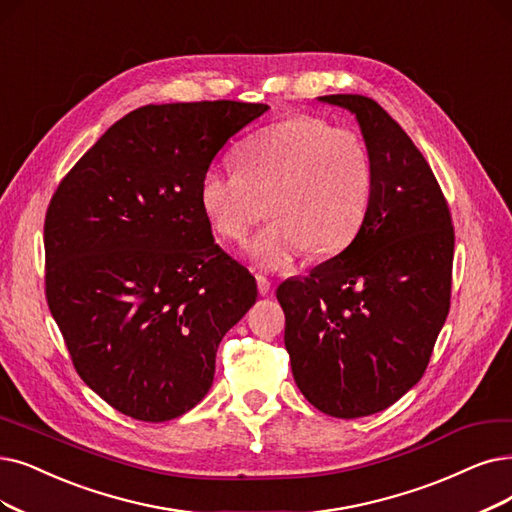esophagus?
<instances>
[{
    "label": "esophagus",
    "instance_id": "esophagus-1",
    "mask_svg": "<svg viewBox=\"0 0 512 512\" xmlns=\"http://www.w3.org/2000/svg\"><path fill=\"white\" fill-rule=\"evenodd\" d=\"M256 283H258V292H260V296H267V294H271V290H273V285H271V281L264 277V275H256Z\"/></svg>",
    "mask_w": 512,
    "mask_h": 512
}]
</instances>
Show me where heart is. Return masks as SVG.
Returning <instances> with one entry per match:
<instances>
[{"label": "heart", "instance_id": "b5f03b06", "mask_svg": "<svg viewBox=\"0 0 512 512\" xmlns=\"http://www.w3.org/2000/svg\"><path fill=\"white\" fill-rule=\"evenodd\" d=\"M235 161L237 170L201 176L199 203L214 231L235 243L248 239L269 203L275 218L250 245L260 267L283 269L309 248L332 254L359 233L374 168L357 132L292 115L243 140Z\"/></svg>", "mask_w": 512, "mask_h": 512}]
</instances>
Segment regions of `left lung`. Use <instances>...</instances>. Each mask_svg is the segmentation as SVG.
Returning a JSON list of instances; mask_svg holds the SVG:
<instances>
[{"mask_svg":"<svg viewBox=\"0 0 512 512\" xmlns=\"http://www.w3.org/2000/svg\"><path fill=\"white\" fill-rule=\"evenodd\" d=\"M319 100L357 117L372 199L349 248L283 281L277 300L300 393L349 420L386 410L422 378L449 313L454 227L431 166L376 100Z\"/></svg>","mask_w":512,"mask_h":512,"instance_id":"8db88e82","label":"left lung"}]
</instances>
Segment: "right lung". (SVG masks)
Here are the masks:
<instances>
[{"mask_svg": "<svg viewBox=\"0 0 512 512\" xmlns=\"http://www.w3.org/2000/svg\"><path fill=\"white\" fill-rule=\"evenodd\" d=\"M269 105H147L60 180L46 212V298L77 374L142 422L210 391L222 336L250 311L254 275L214 243L201 176Z\"/></svg>", "mask_w": 512, "mask_h": 512, "instance_id": "obj_1", "label": "right lung"}]
</instances>
